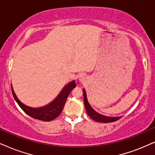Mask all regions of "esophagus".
Returning a JSON list of instances; mask_svg holds the SVG:
<instances>
[{
	"mask_svg": "<svg viewBox=\"0 0 155 155\" xmlns=\"http://www.w3.org/2000/svg\"><path fill=\"white\" fill-rule=\"evenodd\" d=\"M87 80V75L84 74H81L79 76V81L81 82V83H85Z\"/></svg>",
	"mask_w": 155,
	"mask_h": 155,
	"instance_id": "1",
	"label": "esophagus"
}]
</instances>
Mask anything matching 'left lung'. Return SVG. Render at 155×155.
Returning a JSON list of instances; mask_svg holds the SVG:
<instances>
[{
  "label": "left lung",
  "instance_id": "1",
  "mask_svg": "<svg viewBox=\"0 0 155 155\" xmlns=\"http://www.w3.org/2000/svg\"><path fill=\"white\" fill-rule=\"evenodd\" d=\"M83 94H84V106H85L86 110H87V113L91 118L96 121H99V122L102 123H109V122H113L118 120L121 117H109L105 116V115L101 114L98 113L94 109L91 107L90 104L88 101L87 93H86L85 89H83Z\"/></svg>",
  "mask_w": 155,
  "mask_h": 155
}]
</instances>
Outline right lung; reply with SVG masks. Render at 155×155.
Listing matches in <instances>:
<instances>
[{
	"label": "right lung",
	"instance_id": "add662e5",
	"mask_svg": "<svg viewBox=\"0 0 155 155\" xmlns=\"http://www.w3.org/2000/svg\"><path fill=\"white\" fill-rule=\"evenodd\" d=\"M76 87L75 80L70 81L69 83L66 84L60 91L55 99L50 103L47 104L46 105L40 107H31L27 106L21 102L17 97L16 94L14 92L13 88L11 84V91L15 100L19 105V107L24 111L25 113L29 116L33 117L34 119H38V120L49 121L55 118H56L63 110L64 104H65L66 99L70 92L72 89Z\"/></svg>",
	"mask_w": 155,
	"mask_h": 155
}]
</instances>
